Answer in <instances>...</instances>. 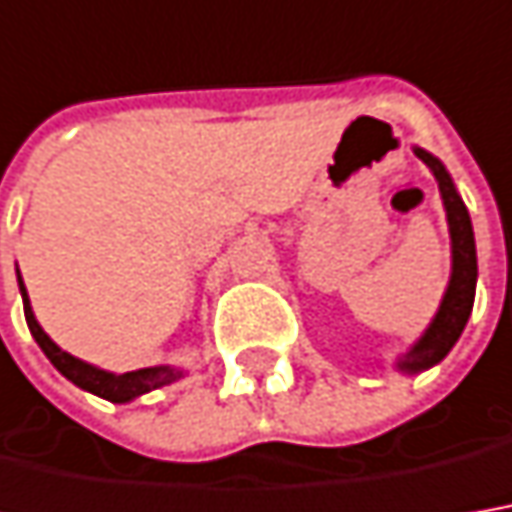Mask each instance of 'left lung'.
I'll use <instances>...</instances> for the list:
<instances>
[{
    "label": "left lung",
    "mask_w": 512,
    "mask_h": 512,
    "mask_svg": "<svg viewBox=\"0 0 512 512\" xmlns=\"http://www.w3.org/2000/svg\"><path fill=\"white\" fill-rule=\"evenodd\" d=\"M415 154L426 162L434 173V179L440 184L443 193V204L448 212V227H451V252H454V271H451V283H448L443 305L434 316L431 328L426 330V336L398 361L401 370L417 373L426 370L431 364L443 361L448 356V350L457 344L462 328L471 316L476 294V246H474V229H471V215L465 210L462 198L457 196L451 176L446 168L426 151L415 148Z\"/></svg>",
    "instance_id": "8db88e82"
}]
</instances>
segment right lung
<instances>
[{
    "instance_id": "obj_1",
    "label": "right lung",
    "mask_w": 512,
    "mask_h": 512,
    "mask_svg": "<svg viewBox=\"0 0 512 512\" xmlns=\"http://www.w3.org/2000/svg\"><path fill=\"white\" fill-rule=\"evenodd\" d=\"M19 288H22L24 319H27V328L33 333V339L38 342V347H41L44 356L55 364L58 373L66 375L72 384H78V387L86 389V392H95V395H100V398H106V401L111 403H125L131 401V398H137V395L151 392V389L165 387V384L176 381V378L182 375L173 373L170 367H148V370H134V373L114 375L106 373V370H97L92 364H83L81 358L64 353V350L41 330V325L36 322V316H33V308H30V300H27L22 277H19Z\"/></svg>"
}]
</instances>
